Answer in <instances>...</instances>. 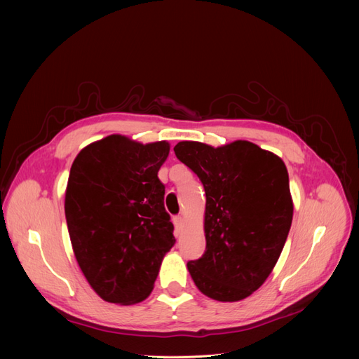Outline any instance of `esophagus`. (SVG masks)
Here are the masks:
<instances>
[{"instance_id":"1","label":"esophagus","mask_w":359,"mask_h":359,"mask_svg":"<svg viewBox=\"0 0 359 359\" xmlns=\"http://www.w3.org/2000/svg\"><path fill=\"white\" fill-rule=\"evenodd\" d=\"M173 224H175V229H176L177 231H180V229H182V224H183V218H182L180 215L173 217Z\"/></svg>"}]
</instances>
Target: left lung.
<instances>
[{
    "mask_svg": "<svg viewBox=\"0 0 359 359\" xmlns=\"http://www.w3.org/2000/svg\"><path fill=\"white\" fill-rule=\"evenodd\" d=\"M176 157L203 184L206 249L187 269L198 290L233 303L253 294L271 275L292 222L287 167L249 141L211 147L182 141Z\"/></svg>",
    "mask_w": 359,
    "mask_h": 359,
    "instance_id": "left-lung-1",
    "label": "left lung"
}]
</instances>
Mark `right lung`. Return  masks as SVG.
Masks as SVG:
<instances>
[{"label": "right lung", "mask_w": 359, "mask_h": 359, "mask_svg": "<svg viewBox=\"0 0 359 359\" xmlns=\"http://www.w3.org/2000/svg\"><path fill=\"white\" fill-rule=\"evenodd\" d=\"M170 145L109 135L75 157L65 192L72 250L90 287L107 303L135 304L154 288L175 246L158 170Z\"/></svg>", "instance_id": "right-lung-1"}]
</instances>
